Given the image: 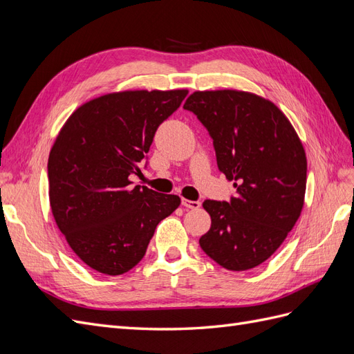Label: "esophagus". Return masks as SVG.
<instances>
[{"label":"esophagus","instance_id":"obj_1","mask_svg":"<svg viewBox=\"0 0 354 354\" xmlns=\"http://www.w3.org/2000/svg\"><path fill=\"white\" fill-rule=\"evenodd\" d=\"M181 205L190 208V209H198L201 207V202L199 201H189V199H181Z\"/></svg>","mask_w":354,"mask_h":354}]
</instances>
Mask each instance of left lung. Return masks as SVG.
Returning a JSON list of instances; mask_svg holds the SVG:
<instances>
[{"label":"left lung","mask_w":354,"mask_h":354,"mask_svg":"<svg viewBox=\"0 0 354 354\" xmlns=\"http://www.w3.org/2000/svg\"><path fill=\"white\" fill-rule=\"evenodd\" d=\"M183 108L208 130L218 169L236 189L230 202L202 203L211 227L201 248L227 270L254 269L279 248L301 214L303 143L285 113L254 93L195 91Z\"/></svg>","instance_id":"8db88e82"}]
</instances>
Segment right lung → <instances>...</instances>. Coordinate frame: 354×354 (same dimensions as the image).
<instances>
[{"label":"right lung","mask_w":354,"mask_h":354,"mask_svg":"<svg viewBox=\"0 0 354 354\" xmlns=\"http://www.w3.org/2000/svg\"><path fill=\"white\" fill-rule=\"evenodd\" d=\"M187 90H128L81 104L62 127L48 156L53 217L72 251L93 270L118 276L140 261L177 195L131 187L158 127Z\"/></svg>","instance_id":"add662e5"}]
</instances>
